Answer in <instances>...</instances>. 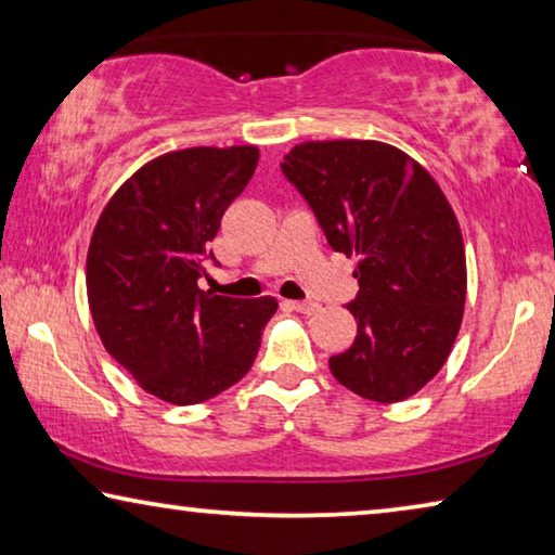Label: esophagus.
Returning <instances> with one entry per match:
<instances>
[{
  "mask_svg": "<svg viewBox=\"0 0 555 555\" xmlns=\"http://www.w3.org/2000/svg\"><path fill=\"white\" fill-rule=\"evenodd\" d=\"M284 304L291 308V311H298V313H306V315H313L318 313V304H313V300H284Z\"/></svg>",
  "mask_w": 555,
  "mask_h": 555,
  "instance_id": "obj_1",
  "label": "esophagus"
}]
</instances>
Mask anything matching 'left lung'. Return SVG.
<instances>
[{"label": "left lung", "instance_id": "left-lung-1", "mask_svg": "<svg viewBox=\"0 0 555 555\" xmlns=\"http://www.w3.org/2000/svg\"><path fill=\"white\" fill-rule=\"evenodd\" d=\"M281 168L331 247L357 259V337L331 357L333 377L370 401L413 397L446 364L465 313V244L443 191L374 139L296 144Z\"/></svg>", "mask_w": 555, "mask_h": 555}]
</instances>
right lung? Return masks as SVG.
Listing matches in <instances>:
<instances>
[{"mask_svg": "<svg viewBox=\"0 0 555 555\" xmlns=\"http://www.w3.org/2000/svg\"><path fill=\"white\" fill-rule=\"evenodd\" d=\"M257 162L251 144L156 156L117 188L92 230V323L131 379L166 403L191 406L237 384L279 308L271 296H212L198 286L205 244Z\"/></svg>", "mask_w": 555, "mask_h": 555, "instance_id": "right-lung-1", "label": "right lung"}]
</instances>
